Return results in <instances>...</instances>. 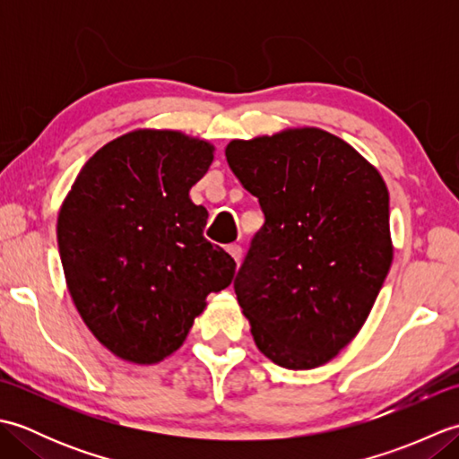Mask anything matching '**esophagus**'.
Listing matches in <instances>:
<instances>
[{
    "mask_svg": "<svg viewBox=\"0 0 459 459\" xmlns=\"http://www.w3.org/2000/svg\"><path fill=\"white\" fill-rule=\"evenodd\" d=\"M227 250H229V255H230L232 258H235L237 264H240V258H242V248H240V245H230Z\"/></svg>",
    "mask_w": 459,
    "mask_h": 459,
    "instance_id": "34e87169",
    "label": "esophagus"
}]
</instances>
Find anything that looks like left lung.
<instances>
[{
    "label": "left lung",
    "instance_id": "obj_1",
    "mask_svg": "<svg viewBox=\"0 0 459 459\" xmlns=\"http://www.w3.org/2000/svg\"><path fill=\"white\" fill-rule=\"evenodd\" d=\"M224 155L266 217L235 278L255 343L291 370L325 365L365 325L393 264L383 175L311 126L232 140Z\"/></svg>",
    "mask_w": 459,
    "mask_h": 459
}]
</instances>
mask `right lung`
I'll return each mask as SVG.
<instances>
[{
  "label": "right lung",
  "instance_id": "add662e5",
  "mask_svg": "<svg viewBox=\"0 0 459 459\" xmlns=\"http://www.w3.org/2000/svg\"><path fill=\"white\" fill-rule=\"evenodd\" d=\"M214 145L178 130H134L96 152L56 219V240L82 321L128 363L175 353L235 260L203 237L209 212L189 191Z\"/></svg>",
  "mask_w": 459,
  "mask_h": 459
}]
</instances>
